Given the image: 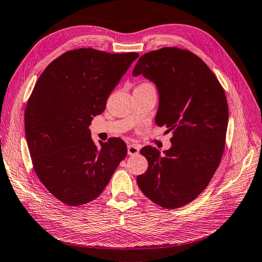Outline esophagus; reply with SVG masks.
<instances>
[{
  "label": "esophagus",
  "instance_id": "1",
  "mask_svg": "<svg viewBox=\"0 0 262 262\" xmlns=\"http://www.w3.org/2000/svg\"><path fill=\"white\" fill-rule=\"evenodd\" d=\"M127 153L128 155H136L139 153V147L137 145H128L127 146Z\"/></svg>",
  "mask_w": 262,
  "mask_h": 262
}]
</instances>
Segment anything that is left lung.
<instances>
[{"mask_svg":"<svg viewBox=\"0 0 262 262\" xmlns=\"http://www.w3.org/2000/svg\"><path fill=\"white\" fill-rule=\"evenodd\" d=\"M143 75L159 90L156 124L172 133L163 154L145 146L148 168L137 176L141 191L165 209L192 202L209 185L221 162L229 120L226 94L208 66L191 51L162 48L138 59L133 76Z\"/></svg>","mask_w":262,"mask_h":262,"instance_id":"1","label":"left lung"}]
</instances>
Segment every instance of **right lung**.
Here are the masks:
<instances>
[{
	"label": "right lung",
	"mask_w": 262,
	"mask_h": 262,
	"mask_svg": "<svg viewBox=\"0 0 262 262\" xmlns=\"http://www.w3.org/2000/svg\"><path fill=\"white\" fill-rule=\"evenodd\" d=\"M138 56L76 49L53 60L35 83L24 114L29 151L42 184L67 205L98 198L125 159L123 139L97 146L88 127Z\"/></svg>",
	"instance_id": "obj_1"
}]
</instances>
